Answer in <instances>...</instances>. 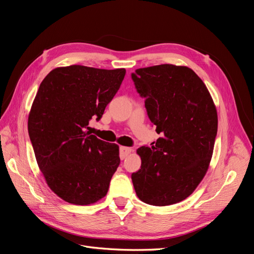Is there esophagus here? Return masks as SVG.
Here are the masks:
<instances>
[{
	"label": "esophagus",
	"instance_id": "1",
	"mask_svg": "<svg viewBox=\"0 0 254 254\" xmlns=\"http://www.w3.org/2000/svg\"><path fill=\"white\" fill-rule=\"evenodd\" d=\"M131 151H132L131 148L124 147V146H122V147H120V158H121L122 160L125 159Z\"/></svg>",
	"mask_w": 254,
	"mask_h": 254
}]
</instances>
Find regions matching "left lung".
<instances>
[{
	"label": "left lung",
	"instance_id": "8db88e82",
	"mask_svg": "<svg viewBox=\"0 0 254 254\" xmlns=\"http://www.w3.org/2000/svg\"><path fill=\"white\" fill-rule=\"evenodd\" d=\"M156 131V145L136 150L141 168L131 175L135 193L151 205L188 198L201 182L213 155L217 111L203 81L188 66L160 64L131 74Z\"/></svg>",
	"mask_w": 254,
	"mask_h": 254
}]
</instances>
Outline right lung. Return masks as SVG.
<instances>
[{
    "instance_id": "add662e5",
    "label": "right lung",
    "mask_w": 254,
    "mask_h": 254,
    "mask_svg": "<svg viewBox=\"0 0 254 254\" xmlns=\"http://www.w3.org/2000/svg\"><path fill=\"white\" fill-rule=\"evenodd\" d=\"M125 68L56 67L38 90L28 115V134L49 188L64 201L88 205L106 196L120 165L119 145L90 134L117 94Z\"/></svg>"
}]
</instances>
